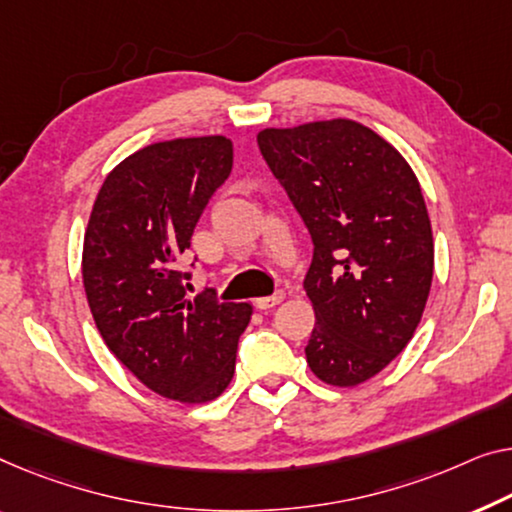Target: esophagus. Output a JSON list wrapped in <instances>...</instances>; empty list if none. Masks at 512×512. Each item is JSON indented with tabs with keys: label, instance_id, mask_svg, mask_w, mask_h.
<instances>
[{
	"label": "esophagus",
	"instance_id": "1",
	"mask_svg": "<svg viewBox=\"0 0 512 512\" xmlns=\"http://www.w3.org/2000/svg\"><path fill=\"white\" fill-rule=\"evenodd\" d=\"M282 299H285V292H282V289H276V292L269 294V296L255 299V305H257L259 310H266V308H273V305H278Z\"/></svg>",
	"mask_w": 512,
	"mask_h": 512
}]
</instances>
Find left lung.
Wrapping results in <instances>:
<instances>
[{
	"label": "left lung",
	"instance_id": "left-lung-1",
	"mask_svg": "<svg viewBox=\"0 0 512 512\" xmlns=\"http://www.w3.org/2000/svg\"><path fill=\"white\" fill-rule=\"evenodd\" d=\"M259 151L312 239L303 287L315 308L310 370L356 386L398 356L421 322L434 246L407 160L349 119L266 128Z\"/></svg>",
	"mask_w": 512,
	"mask_h": 512
}]
</instances>
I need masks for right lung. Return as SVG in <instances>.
I'll use <instances>...</instances> for the list:
<instances>
[{
  "instance_id": "obj_1",
  "label": "right lung",
  "mask_w": 512,
  "mask_h": 512,
  "mask_svg": "<svg viewBox=\"0 0 512 512\" xmlns=\"http://www.w3.org/2000/svg\"><path fill=\"white\" fill-rule=\"evenodd\" d=\"M232 163L223 135L135 151L98 190L82 250L87 301L105 345L151 391L188 404L225 391L253 315L250 303L202 294L186 301L190 271H177Z\"/></svg>"
}]
</instances>
